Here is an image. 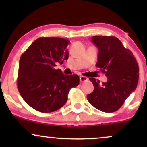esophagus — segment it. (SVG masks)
<instances>
[{"instance_id":"obj_1","label":"esophagus","mask_w":147,"mask_h":147,"mask_svg":"<svg viewBox=\"0 0 147 147\" xmlns=\"http://www.w3.org/2000/svg\"><path fill=\"white\" fill-rule=\"evenodd\" d=\"M79 79H80V82H86L88 81V77H84V76H80L79 77Z\"/></svg>"}]
</instances>
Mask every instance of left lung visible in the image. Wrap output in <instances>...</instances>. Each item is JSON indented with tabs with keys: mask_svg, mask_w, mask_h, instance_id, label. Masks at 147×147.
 I'll return each instance as SVG.
<instances>
[{
	"mask_svg": "<svg viewBox=\"0 0 147 147\" xmlns=\"http://www.w3.org/2000/svg\"><path fill=\"white\" fill-rule=\"evenodd\" d=\"M92 41L99 50L96 66L105 74L108 81L100 84L95 78H89L94 85V90L87 95V99L99 111L115 112L137 87L139 78L137 61L132 52L113 36H94Z\"/></svg>",
	"mask_w": 147,
	"mask_h": 147,
	"instance_id": "obj_1",
	"label": "left lung"
}]
</instances>
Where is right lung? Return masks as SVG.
Instances as JSON below:
<instances>
[{"label":"right lung","instance_id":"right-lung-1","mask_svg":"<svg viewBox=\"0 0 147 147\" xmlns=\"http://www.w3.org/2000/svg\"><path fill=\"white\" fill-rule=\"evenodd\" d=\"M68 39L40 37L22 54L19 61L17 86L28 105L41 113H51L68 100L69 91L79 84L77 75H63L55 69L68 59Z\"/></svg>","mask_w":147,"mask_h":147}]
</instances>
